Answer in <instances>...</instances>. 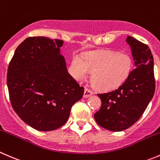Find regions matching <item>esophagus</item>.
Segmentation results:
<instances>
[{
	"instance_id": "esophagus-1",
	"label": "esophagus",
	"mask_w": 160,
	"mask_h": 160,
	"mask_svg": "<svg viewBox=\"0 0 160 160\" xmlns=\"http://www.w3.org/2000/svg\"><path fill=\"white\" fill-rule=\"evenodd\" d=\"M92 94H93V92L92 91V90H90L89 88H85V92H84V97L87 98L88 97V96H92Z\"/></svg>"
}]
</instances>
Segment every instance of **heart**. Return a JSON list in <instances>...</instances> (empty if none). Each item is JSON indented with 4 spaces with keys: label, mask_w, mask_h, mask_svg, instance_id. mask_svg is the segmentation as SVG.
Wrapping results in <instances>:
<instances>
[{
    "label": "heart",
    "mask_w": 160,
    "mask_h": 160,
    "mask_svg": "<svg viewBox=\"0 0 160 160\" xmlns=\"http://www.w3.org/2000/svg\"><path fill=\"white\" fill-rule=\"evenodd\" d=\"M132 60L127 53L101 50L88 53L72 58L73 75L77 80H83L92 73V82L96 88L108 91L118 88L128 78L132 70Z\"/></svg>",
    "instance_id": "heart-1"
}]
</instances>
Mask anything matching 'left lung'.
I'll return each mask as SVG.
<instances>
[{
    "mask_svg": "<svg viewBox=\"0 0 160 160\" xmlns=\"http://www.w3.org/2000/svg\"><path fill=\"white\" fill-rule=\"evenodd\" d=\"M126 41L131 47L135 68L118 88L98 94L102 105L94 114L100 127L112 132L125 130L138 121L152 99L156 88L150 49L130 36Z\"/></svg>",
    "mask_w": 160,
    "mask_h": 160,
    "instance_id": "1",
    "label": "left lung"
}]
</instances>
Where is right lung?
Here are the masks:
<instances>
[{
	"label": "right lung",
	"instance_id": "1",
	"mask_svg": "<svg viewBox=\"0 0 160 160\" xmlns=\"http://www.w3.org/2000/svg\"><path fill=\"white\" fill-rule=\"evenodd\" d=\"M63 41L28 37L15 50L8 65L7 85L15 113L32 128L49 132L64 125L84 87L68 72L60 53Z\"/></svg>",
	"mask_w": 160,
	"mask_h": 160
}]
</instances>
